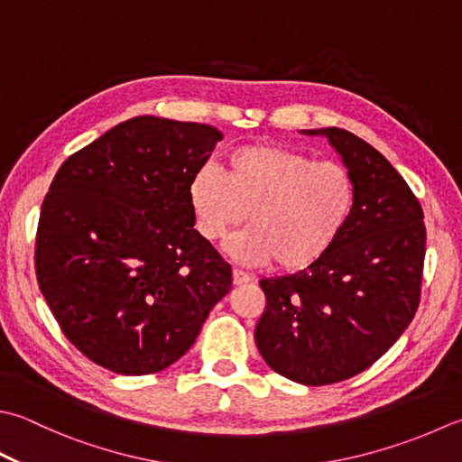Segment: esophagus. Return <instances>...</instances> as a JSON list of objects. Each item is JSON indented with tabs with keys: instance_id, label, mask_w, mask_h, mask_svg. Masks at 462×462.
<instances>
[{
	"instance_id": "34e87169",
	"label": "esophagus",
	"mask_w": 462,
	"mask_h": 462,
	"mask_svg": "<svg viewBox=\"0 0 462 462\" xmlns=\"http://www.w3.org/2000/svg\"><path fill=\"white\" fill-rule=\"evenodd\" d=\"M232 282H234V286L248 284V282H252V276H248L246 273H242V270H232Z\"/></svg>"
}]
</instances>
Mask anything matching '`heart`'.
I'll return each mask as SVG.
<instances>
[{
    "instance_id": "1",
    "label": "heart",
    "mask_w": 462,
    "mask_h": 462,
    "mask_svg": "<svg viewBox=\"0 0 462 462\" xmlns=\"http://www.w3.org/2000/svg\"><path fill=\"white\" fill-rule=\"evenodd\" d=\"M356 204L355 178L338 162L274 143L232 150L224 174L206 164L188 182V206L204 240H218L250 220L226 242L242 264L276 262L284 273L310 268L337 244Z\"/></svg>"
}]
</instances>
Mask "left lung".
I'll return each mask as SVG.
<instances>
[{"instance_id": "1", "label": "left lung", "mask_w": 462, "mask_h": 462, "mask_svg": "<svg viewBox=\"0 0 462 462\" xmlns=\"http://www.w3.org/2000/svg\"><path fill=\"white\" fill-rule=\"evenodd\" d=\"M322 135L355 178L356 204L328 254L296 274L260 280L256 346L274 373L306 386L346 381L376 363L420 300L422 208L381 152L340 128Z\"/></svg>"}]
</instances>
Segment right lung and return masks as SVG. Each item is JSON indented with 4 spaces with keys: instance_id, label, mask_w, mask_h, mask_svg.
Returning <instances> with one entry per match:
<instances>
[{
    "instance_id": "right-lung-1",
    "label": "right lung",
    "mask_w": 462,
    "mask_h": 462,
    "mask_svg": "<svg viewBox=\"0 0 462 462\" xmlns=\"http://www.w3.org/2000/svg\"><path fill=\"white\" fill-rule=\"evenodd\" d=\"M222 134L135 116L69 156L45 196L35 274L60 328L117 374H150L194 345L232 270L194 230L188 182Z\"/></svg>"
}]
</instances>
